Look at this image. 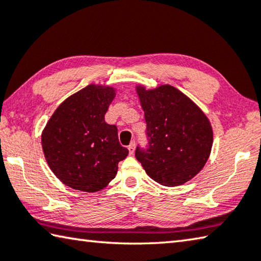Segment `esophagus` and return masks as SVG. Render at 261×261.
Masks as SVG:
<instances>
[{
  "label": "esophagus",
  "instance_id": "esophagus-1",
  "mask_svg": "<svg viewBox=\"0 0 261 261\" xmlns=\"http://www.w3.org/2000/svg\"><path fill=\"white\" fill-rule=\"evenodd\" d=\"M127 149H129V153L131 155L135 153V149H136V143H135V141H131V144L127 146Z\"/></svg>",
  "mask_w": 261,
  "mask_h": 261
}]
</instances>
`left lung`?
Segmentation results:
<instances>
[{"instance_id": "obj_1", "label": "left lung", "mask_w": 261, "mask_h": 261, "mask_svg": "<svg viewBox=\"0 0 261 261\" xmlns=\"http://www.w3.org/2000/svg\"><path fill=\"white\" fill-rule=\"evenodd\" d=\"M145 112L148 149L136 159L154 181L168 187L189 181L209 160L213 131L209 118L191 98L172 85L147 90L137 85Z\"/></svg>"}]
</instances>
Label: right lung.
<instances>
[{
    "mask_svg": "<svg viewBox=\"0 0 261 261\" xmlns=\"http://www.w3.org/2000/svg\"><path fill=\"white\" fill-rule=\"evenodd\" d=\"M116 89L89 84L60 103L42 131L44 158L61 182L87 193L99 192L115 178L129 150L117 127L105 122Z\"/></svg>",
    "mask_w": 261,
    "mask_h": 261,
    "instance_id": "obj_1",
    "label": "right lung"
}]
</instances>
